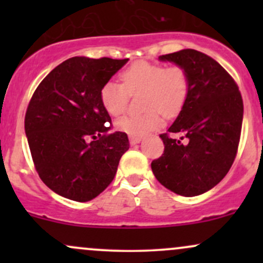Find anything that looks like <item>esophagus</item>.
I'll list each match as a JSON object with an SVG mask.
<instances>
[{"label":"esophagus","mask_w":263,"mask_h":263,"mask_svg":"<svg viewBox=\"0 0 263 263\" xmlns=\"http://www.w3.org/2000/svg\"><path fill=\"white\" fill-rule=\"evenodd\" d=\"M142 140L140 136H129V142H131V144H136L138 143Z\"/></svg>","instance_id":"34e87169"}]
</instances>
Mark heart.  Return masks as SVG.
Masks as SVG:
<instances>
[{
  "label": "heart",
  "instance_id": "obj_1",
  "mask_svg": "<svg viewBox=\"0 0 263 263\" xmlns=\"http://www.w3.org/2000/svg\"><path fill=\"white\" fill-rule=\"evenodd\" d=\"M121 84L107 81L100 89V102L110 116H120L127 107L128 95L140 92L143 112L126 115L117 120L116 127L131 136H142L158 128L167 119L178 116L185 106L190 80L180 65L164 66L161 63L135 62L120 74Z\"/></svg>",
  "mask_w": 263,
  "mask_h": 263
}]
</instances>
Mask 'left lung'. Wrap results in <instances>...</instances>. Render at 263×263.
I'll return each mask as SVG.
<instances>
[{
    "label": "left lung",
    "instance_id": "left-lung-1",
    "mask_svg": "<svg viewBox=\"0 0 263 263\" xmlns=\"http://www.w3.org/2000/svg\"><path fill=\"white\" fill-rule=\"evenodd\" d=\"M159 59L185 69L190 92L168 132L159 135L164 152L151 167L165 188L195 197L221 182L235 161L242 127V96L231 75L206 54L183 49ZM171 133L182 137L172 138Z\"/></svg>",
    "mask_w": 263,
    "mask_h": 263
}]
</instances>
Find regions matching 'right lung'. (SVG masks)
I'll return each instance as SVG.
<instances>
[{"label":"right lung","mask_w":263,"mask_h":263,"mask_svg":"<svg viewBox=\"0 0 263 263\" xmlns=\"http://www.w3.org/2000/svg\"><path fill=\"white\" fill-rule=\"evenodd\" d=\"M127 60L74 57L33 92L25 117L27 140L35 171L57 194L84 203L112 182L129 143L125 132L108 134L111 117L99 95Z\"/></svg>","instance_id":"obj_1"}]
</instances>
